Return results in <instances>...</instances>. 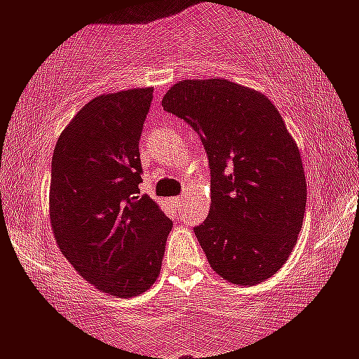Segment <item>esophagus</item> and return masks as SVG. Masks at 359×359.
<instances>
[{"instance_id":"34e87169","label":"esophagus","mask_w":359,"mask_h":359,"mask_svg":"<svg viewBox=\"0 0 359 359\" xmlns=\"http://www.w3.org/2000/svg\"><path fill=\"white\" fill-rule=\"evenodd\" d=\"M172 203H175V206H178V208H181V206H183V203H184V198H183V196H178V198H172Z\"/></svg>"}]
</instances>
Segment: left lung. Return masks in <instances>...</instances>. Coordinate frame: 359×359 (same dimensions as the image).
<instances>
[{"label": "left lung", "mask_w": 359, "mask_h": 359, "mask_svg": "<svg viewBox=\"0 0 359 359\" xmlns=\"http://www.w3.org/2000/svg\"><path fill=\"white\" fill-rule=\"evenodd\" d=\"M165 111L200 136L211 208L194 228L211 268L234 285H258L287 259L302 231L306 178L281 114L261 93L228 79H183Z\"/></svg>", "instance_id": "8db88e82"}]
</instances>
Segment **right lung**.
<instances>
[{
  "mask_svg": "<svg viewBox=\"0 0 359 359\" xmlns=\"http://www.w3.org/2000/svg\"><path fill=\"white\" fill-rule=\"evenodd\" d=\"M151 100V88L91 100L53 153L50 218L57 246L88 283L118 298L144 293L156 281L172 228L138 188Z\"/></svg>",
  "mask_w": 359,
  "mask_h": 359,
  "instance_id": "obj_1",
  "label": "right lung"
}]
</instances>
